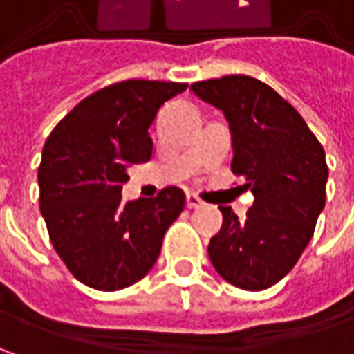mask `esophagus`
I'll return each instance as SVG.
<instances>
[{"instance_id": "esophagus-1", "label": "esophagus", "mask_w": 354, "mask_h": 354, "mask_svg": "<svg viewBox=\"0 0 354 354\" xmlns=\"http://www.w3.org/2000/svg\"><path fill=\"white\" fill-rule=\"evenodd\" d=\"M203 205H205V203H203L197 195H193V193L187 195V207H189V209H198V207H203Z\"/></svg>"}]
</instances>
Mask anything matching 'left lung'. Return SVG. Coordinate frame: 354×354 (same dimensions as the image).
Segmentation results:
<instances>
[{
    "instance_id": "8db88e82",
    "label": "left lung",
    "mask_w": 354,
    "mask_h": 354,
    "mask_svg": "<svg viewBox=\"0 0 354 354\" xmlns=\"http://www.w3.org/2000/svg\"><path fill=\"white\" fill-rule=\"evenodd\" d=\"M191 90L223 110L234 151L230 169L254 195L244 221L218 207L223 226L209 242V258L240 290L272 288L299 260L325 207V151L292 104L258 78L230 75Z\"/></svg>"
}]
</instances>
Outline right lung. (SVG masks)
Returning <instances> with one entry per match:
<instances>
[{"label": "right lung", "instance_id": "obj_1", "mask_svg": "<svg viewBox=\"0 0 354 354\" xmlns=\"http://www.w3.org/2000/svg\"><path fill=\"white\" fill-rule=\"evenodd\" d=\"M181 82L124 80L94 92L50 131L39 165V203L48 236L71 274L100 292L124 290L153 268L185 193L122 201L128 167L151 157L157 110Z\"/></svg>", "mask_w": 354, "mask_h": 354}]
</instances>
